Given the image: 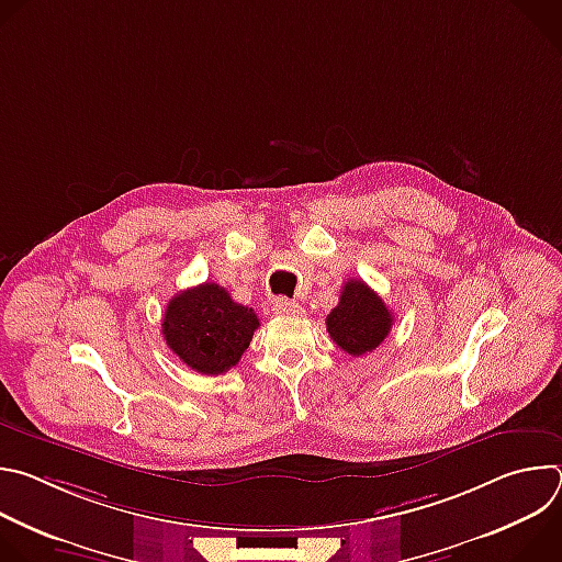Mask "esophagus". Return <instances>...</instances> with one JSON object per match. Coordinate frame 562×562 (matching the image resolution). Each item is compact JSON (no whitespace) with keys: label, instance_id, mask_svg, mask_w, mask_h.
Instances as JSON below:
<instances>
[{"label":"esophagus","instance_id":"esophagus-1","mask_svg":"<svg viewBox=\"0 0 562 562\" xmlns=\"http://www.w3.org/2000/svg\"><path fill=\"white\" fill-rule=\"evenodd\" d=\"M273 311L280 315H300L304 308L300 302L289 300V297H276L273 300Z\"/></svg>","mask_w":562,"mask_h":562}]
</instances>
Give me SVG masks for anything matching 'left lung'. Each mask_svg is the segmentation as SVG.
<instances>
[{
  "mask_svg": "<svg viewBox=\"0 0 562 562\" xmlns=\"http://www.w3.org/2000/svg\"><path fill=\"white\" fill-rule=\"evenodd\" d=\"M393 315L384 300L362 280L345 282L340 302L327 315L331 340L349 356L373 351L391 331Z\"/></svg>",
  "mask_w": 562,
  "mask_h": 562,
  "instance_id": "8db88e82",
  "label": "left lung"
}]
</instances>
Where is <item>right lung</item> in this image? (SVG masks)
<instances>
[{
  "label": "right lung",
  "mask_w": 562,
  "mask_h": 562,
  "mask_svg": "<svg viewBox=\"0 0 562 562\" xmlns=\"http://www.w3.org/2000/svg\"><path fill=\"white\" fill-rule=\"evenodd\" d=\"M258 327L254 308L233 302L224 286L204 282L171 297L162 336L189 369L217 375L239 362Z\"/></svg>",
  "instance_id": "obj_1"
}]
</instances>
